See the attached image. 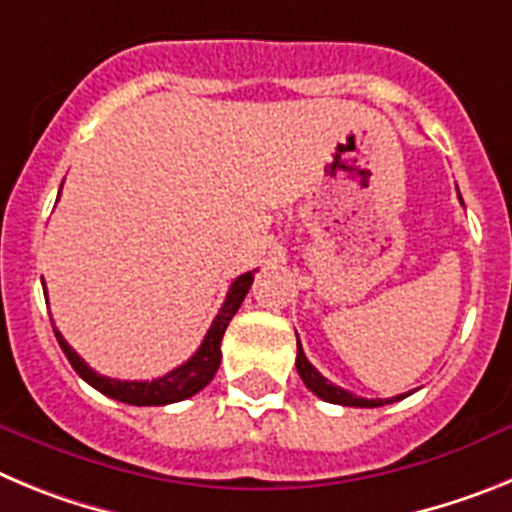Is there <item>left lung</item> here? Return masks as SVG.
<instances>
[{
  "instance_id": "8db88e82",
  "label": "left lung",
  "mask_w": 512,
  "mask_h": 512,
  "mask_svg": "<svg viewBox=\"0 0 512 512\" xmlns=\"http://www.w3.org/2000/svg\"><path fill=\"white\" fill-rule=\"evenodd\" d=\"M297 374L302 377V382H305V387L310 392H315V395L320 397V400L325 402H333V405H346V408H382V405H390V402L395 400H402L405 395H397V397H390V400H366V397H356L354 392L343 390V387H338V384L328 382V379L323 377V374L315 369V366L307 361L305 351H302L300 346V338H297Z\"/></svg>"
}]
</instances>
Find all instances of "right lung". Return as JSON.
Wrapping results in <instances>:
<instances>
[{
    "label": "right lung",
    "mask_w": 512,
    "mask_h": 512,
    "mask_svg": "<svg viewBox=\"0 0 512 512\" xmlns=\"http://www.w3.org/2000/svg\"><path fill=\"white\" fill-rule=\"evenodd\" d=\"M251 284L253 271H246V274H241V277L235 279V282L230 284L223 307L217 312V318L212 320L210 330H207L205 341H202V346L194 351L192 359H187L182 366L171 369L164 377L151 379V382H122V379L102 377V374L94 372L92 366L76 354L74 348L66 343V338H63L56 328H53V333H56L58 346L63 348V354L71 361L76 374H79L87 384H92L94 390L102 392V395L112 397V400L128 402V405H138V408H146V405H171V402L187 400V397L197 395L202 387H207V384L212 382L217 366H220V359H223V354H220L223 333L225 328H228L230 320H233L235 312H238V307H241V302L246 300Z\"/></svg>",
    "instance_id": "obj_1"
}]
</instances>
